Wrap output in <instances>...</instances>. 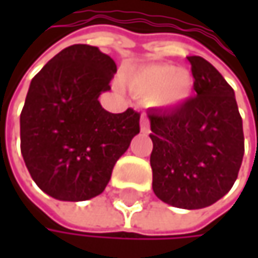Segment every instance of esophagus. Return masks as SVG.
Segmentation results:
<instances>
[{
	"mask_svg": "<svg viewBox=\"0 0 258 258\" xmlns=\"http://www.w3.org/2000/svg\"><path fill=\"white\" fill-rule=\"evenodd\" d=\"M140 131L145 134L149 133V119L145 115H142V118H140Z\"/></svg>",
	"mask_w": 258,
	"mask_h": 258,
	"instance_id": "34e87169",
	"label": "esophagus"
}]
</instances>
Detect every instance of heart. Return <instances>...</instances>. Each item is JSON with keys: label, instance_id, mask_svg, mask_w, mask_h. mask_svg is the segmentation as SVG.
<instances>
[{"label": "heart", "instance_id": "obj_1", "mask_svg": "<svg viewBox=\"0 0 258 258\" xmlns=\"http://www.w3.org/2000/svg\"><path fill=\"white\" fill-rule=\"evenodd\" d=\"M130 91L160 110L178 109L194 92V78L185 69L172 64L145 66L127 76Z\"/></svg>", "mask_w": 258, "mask_h": 258}]
</instances>
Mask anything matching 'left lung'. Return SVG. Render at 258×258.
Instances as JSON below:
<instances>
[{"label":"left lung","mask_w":258,"mask_h":258,"mask_svg":"<svg viewBox=\"0 0 258 258\" xmlns=\"http://www.w3.org/2000/svg\"><path fill=\"white\" fill-rule=\"evenodd\" d=\"M197 95L173 110H149L152 189L164 203L202 209L224 197L243 158L232 86L202 56H188Z\"/></svg>","instance_id":"left-lung-1"}]
</instances>
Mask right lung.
<instances>
[{
	"label": "right lung",
	"mask_w": 258,
	"mask_h": 258,
	"mask_svg": "<svg viewBox=\"0 0 258 258\" xmlns=\"http://www.w3.org/2000/svg\"><path fill=\"white\" fill-rule=\"evenodd\" d=\"M115 73V61L98 47L73 44L31 80L21 113V151L31 178L47 196L83 202L101 194L139 134L140 113H110L98 101Z\"/></svg>",
	"instance_id": "obj_1"
}]
</instances>
